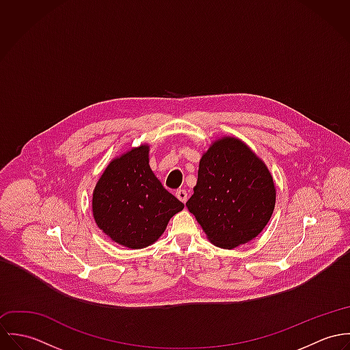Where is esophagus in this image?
<instances>
[{
	"label": "esophagus",
	"instance_id": "esophagus-1",
	"mask_svg": "<svg viewBox=\"0 0 350 350\" xmlns=\"http://www.w3.org/2000/svg\"><path fill=\"white\" fill-rule=\"evenodd\" d=\"M175 196H176V198L180 200V202H183V203H186V200H187V193L185 191V190H176V193H175Z\"/></svg>",
	"mask_w": 350,
	"mask_h": 350
}]
</instances>
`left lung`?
Returning a JSON list of instances; mask_svg holds the SVG:
<instances>
[{"label": "left lung", "instance_id": "8db88e82", "mask_svg": "<svg viewBox=\"0 0 350 350\" xmlns=\"http://www.w3.org/2000/svg\"><path fill=\"white\" fill-rule=\"evenodd\" d=\"M275 200V183L262 160L241 140L222 137L203 153L186 206L211 244L233 250L261 233Z\"/></svg>", "mask_w": 350, "mask_h": 350}]
</instances>
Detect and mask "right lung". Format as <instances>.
Returning <instances> with one entry per match:
<instances>
[{
    "label": "right lung",
    "instance_id": "add662e5",
    "mask_svg": "<svg viewBox=\"0 0 350 350\" xmlns=\"http://www.w3.org/2000/svg\"><path fill=\"white\" fill-rule=\"evenodd\" d=\"M147 144L113 159L93 193V215L100 230L131 250L153 244L185 204L168 193L150 167Z\"/></svg>",
    "mask_w": 350,
    "mask_h": 350
}]
</instances>
